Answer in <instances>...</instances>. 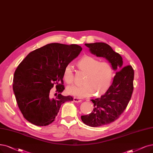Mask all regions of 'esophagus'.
<instances>
[{"instance_id":"obj_1","label":"esophagus","mask_w":153,"mask_h":153,"mask_svg":"<svg viewBox=\"0 0 153 153\" xmlns=\"http://www.w3.org/2000/svg\"><path fill=\"white\" fill-rule=\"evenodd\" d=\"M73 100H74V102H76V103H80L82 101V100L81 99H79V98H76V97L74 98Z\"/></svg>"}]
</instances>
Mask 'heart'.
Segmentation results:
<instances>
[{
    "instance_id": "b5f03b06",
    "label": "heart",
    "mask_w": 153,
    "mask_h": 153,
    "mask_svg": "<svg viewBox=\"0 0 153 153\" xmlns=\"http://www.w3.org/2000/svg\"><path fill=\"white\" fill-rule=\"evenodd\" d=\"M77 67L80 71L85 74L82 79L84 84L69 87L67 89L68 93L79 97H85L93 93L98 97L106 92L110 86L114 75L110 64L86 56L78 61ZM64 79L68 84L74 82V70L70 64L65 67Z\"/></svg>"
}]
</instances>
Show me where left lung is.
<instances>
[{
	"mask_svg": "<svg viewBox=\"0 0 153 153\" xmlns=\"http://www.w3.org/2000/svg\"><path fill=\"white\" fill-rule=\"evenodd\" d=\"M85 45L92 54L108 60L113 70L116 71L107 91L100 98L91 100L94 104L93 111L81 116L84 123L97 127L114 122L125 110L133 92L134 72L131 65L124 67L121 55L108 44L97 42Z\"/></svg>",
	"mask_w": 153,
	"mask_h": 153,
	"instance_id": "8db88e82",
	"label": "left lung"
}]
</instances>
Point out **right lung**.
I'll list each match as a JSON object with an SVG mask.
<instances>
[{
  "label": "right lung",
  "mask_w": 153,
  "mask_h": 153,
  "mask_svg": "<svg viewBox=\"0 0 153 153\" xmlns=\"http://www.w3.org/2000/svg\"><path fill=\"white\" fill-rule=\"evenodd\" d=\"M82 48L76 44L50 43L33 51L22 60L14 72L13 91L22 115L37 126L52 123L62 104L72 101L64 97V71L66 65L76 59ZM54 83L59 94L49 97Z\"/></svg>",
  "instance_id": "obj_1"
}]
</instances>
